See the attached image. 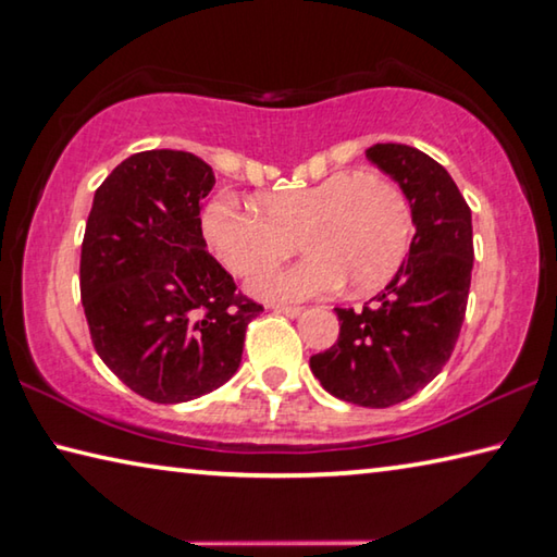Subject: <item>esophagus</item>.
<instances>
[{"label":"esophagus","mask_w":557,"mask_h":557,"mask_svg":"<svg viewBox=\"0 0 557 557\" xmlns=\"http://www.w3.org/2000/svg\"><path fill=\"white\" fill-rule=\"evenodd\" d=\"M272 310L285 314V317H297L299 312H302V307H297V305H272Z\"/></svg>","instance_id":"obj_1"}]
</instances>
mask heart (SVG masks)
Listing matches in <instances>:
<instances>
[{"mask_svg":"<svg viewBox=\"0 0 557 557\" xmlns=\"http://www.w3.org/2000/svg\"><path fill=\"white\" fill-rule=\"evenodd\" d=\"M200 231L215 258L240 277L285 260L295 237L312 255L255 277L250 293L258 297L305 299L342 282L355 295H367L401 268L411 210L386 175L339 171L305 188L270 193L258 206L215 196L202 208Z\"/></svg>","mask_w":557,"mask_h":557,"instance_id":"b5f03b06","label":"heart"}]
</instances>
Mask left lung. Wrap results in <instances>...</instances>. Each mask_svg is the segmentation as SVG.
<instances>
[{"label":"left lung","mask_w":557,"mask_h":557,"mask_svg":"<svg viewBox=\"0 0 557 557\" xmlns=\"http://www.w3.org/2000/svg\"><path fill=\"white\" fill-rule=\"evenodd\" d=\"M367 158L399 183L417 233L409 258L364 310H334L339 339L310 369L337 399L386 409L421 392L451 357L469 302L473 227L461 190L431 156L376 144Z\"/></svg>","instance_id":"1"}]
</instances>
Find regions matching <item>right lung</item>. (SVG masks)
Returning a JSON list of instances; mask_svg holds the SVG:
<instances>
[{
  "label": "right lung",
  "mask_w": 557,
  "mask_h": 557,
  "mask_svg": "<svg viewBox=\"0 0 557 557\" xmlns=\"http://www.w3.org/2000/svg\"><path fill=\"white\" fill-rule=\"evenodd\" d=\"M213 168L185 151H144L94 196L82 245V302L103 364L156 404L223 386L262 305L208 252L200 202Z\"/></svg>",
  "instance_id": "obj_1"
}]
</instances>
